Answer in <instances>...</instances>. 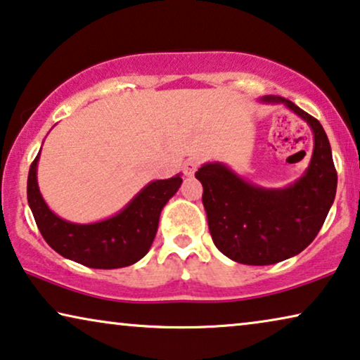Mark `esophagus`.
Instances as JSON below:
<instances>
[{
    "mask_svg": "<svg viewBox=\"0 0 360 360\" xmlns=\"http://www.w3.org/2000/svg\"><path fill=\"white\" fill-rule=\"evenodd\" d=\"M200 166V160L199 158H189V160H186V163H184V166H182V169H184V174L186 176H194V173L197 171V168H199Z\"/></svg>",
    "mask_w": 360,
    "mask_h": 360,
    "instance_id": "34e87169",
    "label": "esophagus"
}]
</instances>
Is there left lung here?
I'll return each instance as SVG.
<instances>
[{
	"mask_svg": "<svg viewBox=\"0 0 360 360\" xmlns=\"http://www.w3.org/2000/svg\"><path fill=\"white\" fill-rule=\"evenodd\" d=\"M262 101L285 104L311 127L315 145L302 178L283 189H264L221 163H207L195 173L204 187L202 202L215 246L230 259L250 266L276 264L305 250L325 224L338 186L321 124L288 99L264 96Z\"/></svg>",
	"mask_w": 360,
	"mask_h": 360,
	"instance_id": "1",
	"label": "left lung"
}]
</instances>
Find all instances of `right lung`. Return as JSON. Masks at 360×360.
Instances as JSON below:
<instances>
[{"instance_id": "add662e5", "label": "right lung", "mask_w": 360, "mask_h": 360, "mask_svg": "<svg viewBox=\"0 0 360 360\" xmlns=\"http://www.w3.org/2000/svg\"><path fill=\"white\" fill-rule=\"evenodd\" d=\"M35 156L27 176V200L35 224L49 246L67 259L93 269L131 266L148 252L158 230L160 214L178 192L182 178L151 181L117 215L96 224H72L49 209L37 184Z\"/></svg>"}]
</instances>
